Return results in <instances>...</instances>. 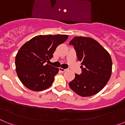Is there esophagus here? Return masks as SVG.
<instances>
[{"label":"esophagus","instance_id":"1","mask_svg":"<svg viewBox=\"0 0 125 125\" xmlns=\"http://www.w3.org/2000/svg\"><path fill=\"white\" fill-rule=\"evenodd\" d=\"M67 69H63V68H61V67H59V71L62 72H64L65 71H67Z\"/></svg>","mask_w":125,"mask_h":125}]
</instances>
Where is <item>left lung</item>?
<instances>
[{
	"label": "left lung",
	"instance_id": "1",
	"mask_svg": "<svg viewBox=\"0 0 125 125\" xmlns=\"http://www.w3.org/2000/svg\"><path fill=\"white\" fill-rule=\"evenodd\" d=\"M69 45L73 46L78 61L82 62V73L76 74L69 82L70 88L82 97L96 94L105 86L111 76L110 55L94 39L75 37Z\"/></svg>",
	"mask_w": 125,
	"mask_h": 125
}]
</instances>
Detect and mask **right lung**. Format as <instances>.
I'll use <instances>...</instances> for the list:
<instances>
[{"label":"right lung","instance_id":"1","mask_svg":"<svg viewBox=\"0 0 125 125\" xmlns=\"http://www.w3.org/2000/svg\"><path fill=\"white\" fill-rule=\"evenodd\" d=\"M67 35H37L21 47L15 58L16 71L22 84L32 91L48 88L59 69L46 62L53 58L56 47L64 42Z\"/></svg>","mask_w":125,"mask_h":125}]
</instances>
